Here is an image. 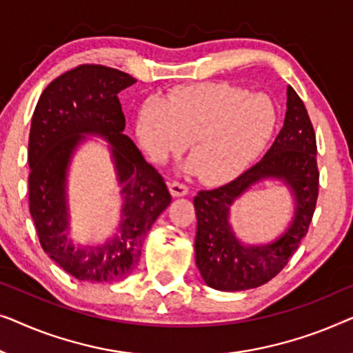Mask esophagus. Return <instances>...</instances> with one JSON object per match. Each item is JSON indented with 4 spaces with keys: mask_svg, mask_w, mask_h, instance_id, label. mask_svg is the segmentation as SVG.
I'll use <instances>...</instances> for the list:
<instances>
[{
    "mask_svg": "<svg viewBox=\"0 0 353 353\" xmlns=\"http://www.w3.org/2000/svg\"><path fill=\"white\" fill-rule=\"evenodd\" d=\"M170 192L172 196H183L188 193V187L181 182H170Z\"/></svg>",
    "mask_w": 353,
    "mask_h": 353,
    "instance_id": "esophagus-1",
    "label": "esophagus"
}]
</instances>
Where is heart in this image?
Segmentation results:
<instances>
[{
	"label": "heart",
	"mask_w": 353,
	"mask_h": 353,
	"mask_svg": "<svg viewBox=\"0 0 353 353\" xmlns=\"http://www.w3.org/2000/svg\"><path fill=\"white\" fill-rule=\"evenodd\" d=\"M278 113L265 94L227 83L182 86L143 102L136 139L152 160L165 161L188 142L187 171L224 182L245 170L274 136Z\"/></svg>",
	"instance_id": "b5f03b06"
}]
</instances>
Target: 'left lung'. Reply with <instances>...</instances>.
I'll list each match as a JSON object with an SVG mask.
<instances>
[{"label":"left lung","instance_id":"obj_1","mask_svg":"<svg viewBox=\"0 0 353 353\" xmlns=\"http://www.w3.org/2000/svg\"><path fill=\"white\" fill-rule=\"evenodd\" d=\"M276 180L293 198L290 224L269 243H245L230 221L234 201L252 185ZM319 196V168L314 126L294 89H286V115L270 150L254 166L214 190L193 198L196 211L195 261L203 280L219 291H243L272 280L309 230Z\"/></svg>","mask_w":353,"mask_h":353}]
</instances>
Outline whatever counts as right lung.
I'll list each match as a JSON object with an SVG mask.
<instances>
[{
    "mask_svg": "<svg viewBox=\"0 0 353 353\" xmlns=\"http://www.w3.org/2000/svg\"><path fill=\"white\" fill-rule=\"evenodd\" d=\"M137 79L117 68L79 65L49 83L38 99L28 137V203L44 252L79 281L126 278L141 259L143 238L170 206L163 177L125 131L118 92ZM88 137L109 143L121 196L117 232L103 243H77L70 236L68 172Z\"/></svg>",
    "mask_w": 353,
    "mask_h": 353,
    "instance_id": "1",
    "label": "right lung"
}]
</instances>
